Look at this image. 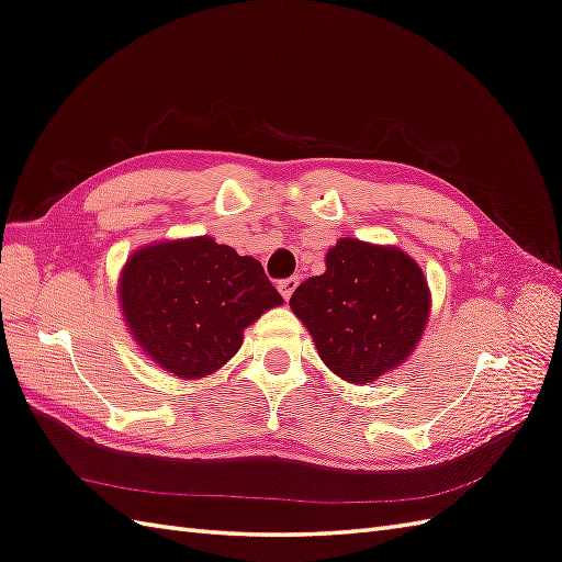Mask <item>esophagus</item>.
I'll list each match as a JSON object with an SVG mask.
<instances>
[{"mask_svg": "<svg viewBox=\"0 0 562 562\" xmlns=\"http://www.w3.org/2000/svg\"><path fill=\"white\" fill-rule=\"evenodd\" d=\"M297 283H300L297 277H288V279H281V281H279V291H281V295H283V300H291V295L295 293Z\"/></svg>", "mask_w": 562, "mask_h": 562, "instance_id": "1", "label": "esophagus"}]
</instances>
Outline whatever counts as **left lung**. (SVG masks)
Returning <instances> with one entry per match:
<instances>
[{"label": "left lung", "mask_w": 562, "mask_h": 562, "mask_svg": "<svg viewBox=\"0 0 562 562\" xmlns=\"http://www.w3.org/2000/svg\"><path fill=\"white\" fill-rule=\"evenodd\" d=\"M422 269L398 248L342 239L326 271L295 288L291 310L314 337L321 361L347 382H375L403 363L429 318Z\"/></svg>", "instance_id": "8db88e82"}]
</instances>
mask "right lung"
<instances>
[{"label":"right lung","instance_id":"right-lung-1","mask_svg":"<svg viewBox=\"0 0 562 562\" xmlns=\"http://www.w3.org/2000/svg\"><path fill=\"white\" fill-rule=\"evenodd\" d=\"M119 300L149 359L187 380L225 366L239 351L244 328L283 302L258 260L211 236L131 255Z\"/></svg>","mask_w":562,"mask_h":562}]
</instances>
